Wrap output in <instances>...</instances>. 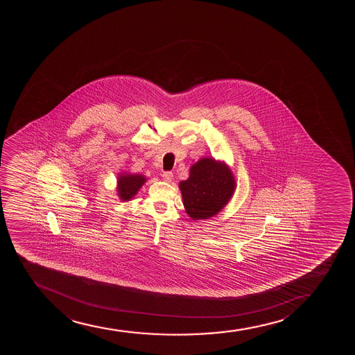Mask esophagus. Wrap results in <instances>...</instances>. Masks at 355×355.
<instances>
[{
  "mask_svg": "<svg viewBox=\"0 0 355 355\" xmlns=\"http://www.w3.org/2000/svg\"><path fill=\"white\" fill-rule=\"evenodd\" d=\"M173 173L171 171H164L162 174V178L166 182H171L173 181Z\"/></svg>",
  "mask_w": 355,
  "mask_h": 355,
  "instance_id": "esophagus-1",
  "label": "esophagus"
}]
</instances>
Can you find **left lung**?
<instances>
[{
  "instance_id": "left-lung-1",
  "label": "left lung",
  "mask_w": 355,
  "mask_h": 355,
  "mask_svg": "<svg viewBox=\"0 0 355 355\" xmlns=\"http://www.w3.org/2000/svg\"><path fill=\"white\" fill-rule=\"evenodd\" d=\"M179 187L188 216L200 220L220 212L232 198L236 181L226 163L205 157L193 164Z\"/></svg>"
}]
</instances>
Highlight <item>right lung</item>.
Segmentation results:
<instances>
[{"label":"right lung","instance_id":"obj_1","mask_svg":"<svg viewBox=\"0 0 355 355\" xmlns=\"http://www.w3.org/2000/svg\"><path fill=\"white\" fill-rule=\"evenodd\" d=\"M147 181L146 176L139 174H130V173H123L117 178V192L119 199L122 201H129L132 199L139 188Z\"/></svg>","mask_w":355,"mask_h":355}]
</instances>
